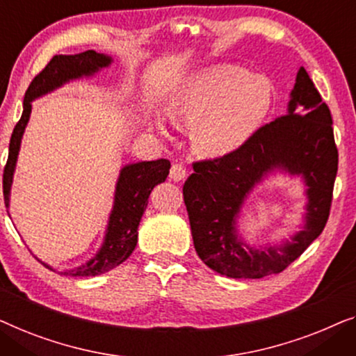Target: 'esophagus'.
Returning a JSON list of instances; mask_svg holds the SVG:
<instances>
[{
  "label": "esophagus",
  "instance_id": "obj_1",
  "mask_svg": "<svg viewBox=\"0 0 356 356\" xmlns=\"http://www.w3.org/2000/svg\"><path fill=\"white\" fill-rule=\"evenodd\" d=\"M169 176H171L172 180H176V182H180V180H184L185 177H187V169H185L182 163H176V164H172L171 174H169Z\"/></svg>",
  "mask_w": 356,
  "mask_h": 356
}]
</instances>
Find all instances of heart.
<instances>
[{
  "mask_svg": "<svg viewBox=\"0 0 356 356\" xmlns=\"http://www.w3.org/2000/svg\"><path fill=\"white\" fill-rule=\"evenodd\" d=\"M271 85L242 67L219 64L193 74L169 99L172 122L193 127L195 152L219 158L238 149L266 118Z\"/></svg>",
  "mask_w": 356,
  "mask_h": 356,
  "instance_id": "1",
  "label": "heart"
}]
</instances>
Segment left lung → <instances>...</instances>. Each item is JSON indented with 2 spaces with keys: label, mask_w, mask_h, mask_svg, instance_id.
I'll return each instance as SVG.
<instances>
[{
  "label": "left lung",
  "mask_w": 356,
  "mask_h": 356,
  "mask_svg": "<svg viewBox=\"0 0 356 356\" xmlns=\"http://www.w3.org/2000/svg\"><path fill=\"white\" fill-rule=\"evenodd\" d=\"M337 166L332 116L300 67L285 116L259 127L226 156L193 163V174L184 184V202L198 257L213 271L234 279L282 273L326 226ZM274 170L305 180V224L290 241L258 250L238 237L236 219L248 195Z\"/></svg>",
  "instance_id": "left-lung-1"
}]
</instances>
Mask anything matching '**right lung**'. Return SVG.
Listing matches in <instances>:
<instances>
[{
	"mask_svg": "<svg viewBox=\"0 0 356 356\" xmlns=\"http://www.w3.org/2000/svg\"><path fill=\"white\" fill-rule=\"evenodd\" d=\"M111 63V58L106 56V54L93 51V49L79 54H56L44 66L43 71L38 76H35L32 83L29 85L26 97H24L22 116L16 124V127H14L11 142H9L8 163L3 172V195L6 208H9V193H11L14 169H16L24 130H26L29 122L30 113H32L33 99L53 92V90L59 88L69 80L93 76L95 72H98L103 67H108ZM169 169H171V163L163 158L156 159V161H140L124 166L116 184L113 211L109 214L102 248L82 266L66 269V271H61L59 274L72 277L98 276V274L111 271V269L126 261L135 250V245H137V229L140 219L145 213V208L148 204L149 193H152L154 185L166 180ZM42 264L54 271L48 264Z\"/></svg>",
	"mask_w": 356,
	"mask_h": 356,
	"instance_id": "right-lung-1",
	"label": "right lung"
}]
</instances>
